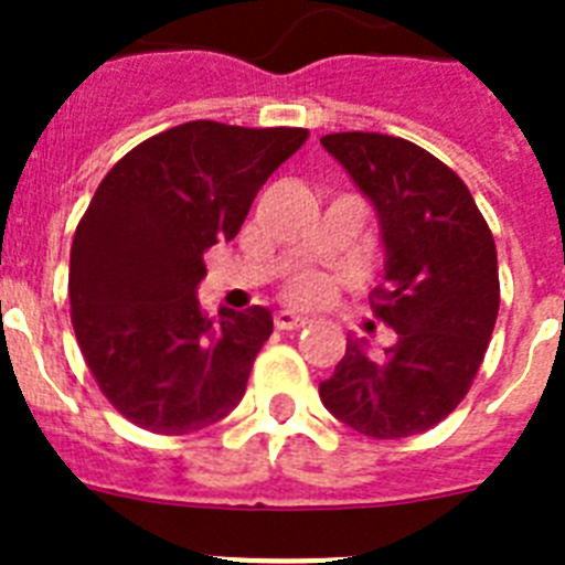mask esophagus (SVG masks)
<instances>
[{
	"mask_svg": "<svg viewBox=\"0 0 565 565\" xmlns=\"http://www.w3.org/2000/svg\"><path fill=\"white\" fill-rule=\"evenodd\" d=\"M306 323H309V317L297 315V311H291V309H282V311H277V315H274V326H277V329H282V332H294V329H302Z\"/></svg>",
	"mask_w": 565,
	"mask_h": 565,
	"instance_id": "1",
	"label": "esophagus"
}]
</instances>
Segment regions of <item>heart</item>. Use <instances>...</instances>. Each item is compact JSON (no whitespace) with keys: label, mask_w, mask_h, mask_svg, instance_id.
Segmentation results:
<instances>
[{"label":"heart","mask_w":565,"mask_h":565,"mask_svg":"<svg viewBox=\"0 0 565 565\" xmlns=\"http://www.w3.org/2000/svg\"><path fill=\"white\" fill-rule=\"evenodd\" d=\"M326 294V282L323 279H317V277H302L294 282L291 288V297L297 302H317L320 297Z\"/></svg>","instance_id":"1"}]
</instances>
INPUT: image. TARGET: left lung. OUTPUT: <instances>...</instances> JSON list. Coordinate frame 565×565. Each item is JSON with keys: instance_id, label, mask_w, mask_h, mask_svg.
<instances>
[{"instance_id": "8db88e82", "label": "left lung", "mask_w": 565, "mask_h": 565, "mask_svg": "<svg viewBox=\"0 0 565 565\" xmlns=\"http://www.w3.org/2000/svg\"><path fill=\"white\" fill-rule=\"evenodd\" d=\"M320 143L375 210L384 277L372 309L395 329L384 352L347 338L320 401L372 439L416 436L459 407L493 334L500 274L491 227L465 181L416 143L377 132H334Z\"/></svg>"}]
</instances>
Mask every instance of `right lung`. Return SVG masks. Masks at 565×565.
<instances>
[{"label":"right lung","instance_id":"right-lung-1","mask_svg":"<svg viewBox=\"0 0 565 565\" xmlns=\"http://www.w3.org/2000/svg\"><path fill=\"white\" fill-rule=\"evenodd\" d=\"M306 138L190 120L138 143L100 181L72 242V326L100 393L143 430H204L245 395L274 317L263 306L204 317V250L239 233Z\"/></svg>","mask_w":565,"mask_h":565}]
</instances>
